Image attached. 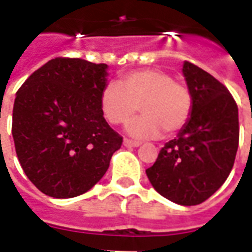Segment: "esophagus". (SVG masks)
<instances>
[{"mask_svg":"<svg viewBox=\"0 0 252 252\" xmlns=\"http://www.w3.org/2000/svg\"><path fill=\"white\" fill-rule=\"evenodd\" d=\"M124 146L126 147H139L140 146V143L139 142H133V140H129V139H124Z\"/></svg>","mask_w":252,"mask_h":252,"instance_id":"obj_1","label":"esophagus"}]
</instances>
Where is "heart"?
I'll return each mask as SVG.
<instances>
[{
	"mask_svg": "<svg viewBox=\"0 0 252 252\" xmlns=\"http://www.w3.org/2000/svg\"><path fill=\"white\" fill-rule=\"evenodd\" d=\"M101 110L112 124H126L137 112L142 117L126 126L135 139H157L163 131L175 133L188 124L193 98L186 85L169 72L157 68L137 70L123 75L119 83H108L99 97Z\"/></svg>",
	"mask_w": 252,
	"mask_h": 252,
	"instance_id": "obj_1",
	"label": "heart"
}]
</instances>
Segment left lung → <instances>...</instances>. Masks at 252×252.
<instances>
[{"label": "left lung", "instance_id": "8db88e82", "mask_svg": "<svg viewBox=\"0 0 252 252\" xmlns=\"http://www.w3.org/2000/svg\"><path fill=\"white\" fill-rule=\"evenodd\" d=\"M182 74L193 98L190 119L146 170L154 189L180 205H198L225 182L239 146L238 105L228 89L190 62Z\"/></svg>", "mask_w": 252, "mask_h": 252}]
</instances>
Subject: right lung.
Here are the masks:
<instances>
[{
	"instance_id": "add662e5",
	"label": "right lung",
	"mask_w": 252,
	"mask_h": 252,
	"mask_svg": "<svg viewBox=\"0 0 252 252\" xmlns=\"http://www.w3.org/2000/svg\"><path fill=\"white\" fill-rule=\"evenodd\" d=\"M108 64L55 58L16 93L13 135L25 175L41 193L71 198L86 193L109 167L123 137L99 105Z\"/></svg>"
}]
</instances>
